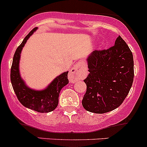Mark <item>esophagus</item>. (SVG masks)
Wrapping results in <instances>:
<instances>
[{"instance_id": "obj_1", "label": "esophagus", "mask_w": 147, "mask_h": 147, "mask_svg": "<svg viewBox=\"0 0 147 147\" xmlns=\"http://www.w3.org/2000/svg\"><path fill=\"white\" fill-rule=\"evenodd\" d=\"M86 67L82 62H79L74 65L69 73V80L70 82L80 80L85 77Z\"/></svg>"}]
</instances>
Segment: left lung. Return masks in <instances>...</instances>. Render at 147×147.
Segmentation results:
<instances>
[{
	"instance_id": "1",
	"label": "left lung",
	"mask_w": 147,
	"mask_h": 147,
	"mask_svg": "<svg viewBox=\"0 0 147 147\" xmlns=\"http://www.w3.org/2000/svg\"><path fill=\"white\" fill-rule=\"evenodd\" d=\"M89 75L82 106L88 112L103 114L117 109L129 94L134 80L133 55L119 36L115 45L94 50L87 59Z\"/></svg>"
}]
</instances>
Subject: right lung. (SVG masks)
I'll return each instance as SVG.
<instances>
[{
    "instance_id": "obj_1",
    "label": "right lung",
    "mask_w": 147,
    "mask_h": 147,
    "mask_svg": "<svg viewBox=\"0 0 147 147\" xmlns=\"http://www.w3.org/2000/svg\"><path fill=\"white\" fill-rule=\"evenodd\" d=\"M38 28L32 29L16 49L10 70V80L19 102L23 106L38 112L47 113L53 111L57 107L60 90L69 82L68 72H63L55 78L43 90H32L26 85L20 77L19 71L20 53L28 38Z\"/></svg>"
}]
</instances>
